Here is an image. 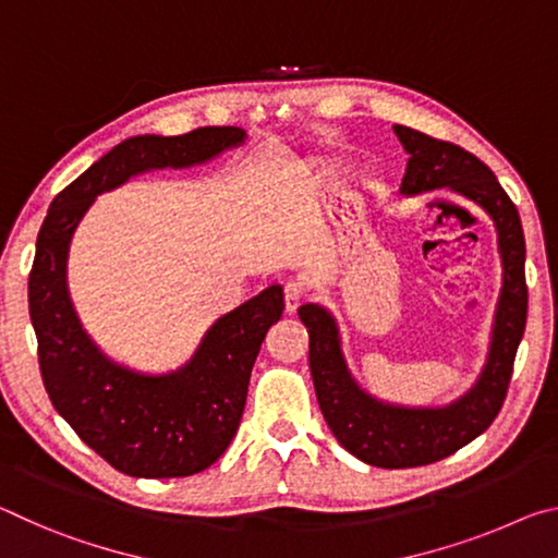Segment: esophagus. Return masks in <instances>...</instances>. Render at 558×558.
<instances>
[{
    "mask_svg": "<svg viewBox=\"0 0 558 558\" xmlns=\"http://www.w3.org/2000/svg\"><path fill=\"white\" fill-rule=\"evenodd\" d=\"M302 300H305V290H302L300 282H286V313L295 315Z\"/></svg>",
    "mask_w": 558,
    "mask_h": 558,
    "instance_id": "34e87169",
    "label": "esophagus"
}]
</instances>
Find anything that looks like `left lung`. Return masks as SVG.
Segmentation results:
<instances>
[{
    "label": "left lung",
    "mask_w": 558,
    "mask_h": 558,
    "mask_svg": "<svg viewBox=\"0 0 558 558\" xmlns=\"http://www.w3.org/2000/svg\"><path fill=\"white\" fill-rule=\"evenodd\" d=\"M393 132L409 153L401 182L403 196L450 189L483 206L493 219L502 258V290L483 372L472 389L438 409H411L374 399L347 369L335 317L315 302L298 310L310 335V372L329 430L339 446L366 465L391 470L418 468L448 458L489 428L505 403L517 347L526 325L524 231L517 206L499 186L493 169L446 140L403 125H393Z\"/></svg>",
    "instance_id": "left-lung-1"
}]
</instances>
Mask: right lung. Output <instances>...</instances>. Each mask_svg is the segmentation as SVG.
<instances>
[{
    "label": "right lung",
    "mask_w": 558,
    "mask_h": 558,
    "mask_svg": "<svg viewBox=\"0 0 558 558\" xmlns=\"http://www.w3.org/2000/svg\"><path fill=\"white\" fill-rule=\"evenodd\" d=\"M245 143L241 128L130 137L51 202L36 239L29 315L46 393L88 448L132 477H186L223 456L239 430L251 369L286 302L270 286L206 329L184 366L143 374L112 362L83 329L69 295V248L96 196L153 169L209 162Z\"/></svg>",
    "instance_id": "add662e5"
}]
</instances>
